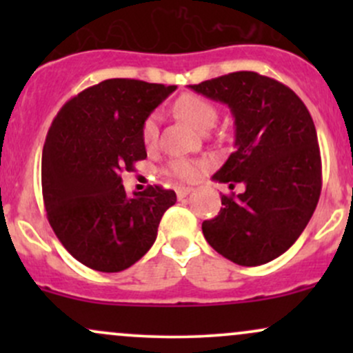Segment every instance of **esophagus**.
<instances>
[{"label":"esophagus","mask_w":353,"mask_h":353,"mask_svg":"<svg viewBox=\"0 0 353 353\" xmlns=\"http://www.w3.org/2000/svg\"><path fill=\"white\" fill-rule=\"evenodd\" d=\"M190 190H192V189L185 188V185H177V188H176V194H177V197H179V199H184V197L188 196Z\"/></svg>","instance_id":"esophagus-1"}]
</instances>
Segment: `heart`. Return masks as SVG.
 <instances>
[{"label":"heart","mask_w":353,"mask_h":353,"mask_svg":"<svg viewBox=\"0 0 353 353\" xmlns=\"http://www.w3.org/2000/svg\"><path fill=\"white\" fill-rule=\"evenodd\" d=\"M174 109H176L177 116L182 117L185 123L194 125L196 129H199V131H208L217 119L216 106L210 101L197 94H182L176 101V104H174ZM141 136H143V143L148 148H152L157 143V136H159V114L154 112V114L148 116V119L143 124ZM169 172L182 181H194L199 176L201 164L192 163V161L176 159L169 163Z\"/></svg>","instance_id":"b5f03b06"}]
</instances>
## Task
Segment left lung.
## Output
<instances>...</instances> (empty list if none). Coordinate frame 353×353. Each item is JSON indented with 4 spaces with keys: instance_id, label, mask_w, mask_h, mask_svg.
Masks as SVG:
<instances>
[{
    "instance_id": "obj_1",
    "label": "left lung",
    "mask_w": 353,
    "mask_h": 353,
    "mask_svg": "<svg viewBox=\"0 0 353 353\" xmlns=\"http://www.w3.org/2000/svg\"><path fill=\"white\" fill-rule=\"evenodd\" d=\"M189 88L228 104L234 117L236 151L212 181L245 185L222 196L224 208L202 222L205 241L234 264H267L289 250L317 208L322 163L309 109L285 84L254 71Z\"/></svg>"
}]
</instances>
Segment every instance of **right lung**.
Wrapping results in <instances>:
<instances>
[{"label":"right lung","mask_w":353,"mask_h":353,"mask_svg":"<svg viewBox=\"0 0 353 353\" xmlns=\"http://www.w3.org/2000/svg\"><path fill=\"white\" fill-rule=\"evenodd\" d=\"M176 86L106 79L68 101L43 148L44 208L56 237L76 261L121 272L151 249L176 192L149 185L128 196L121 174L148 157L144 121Z\"/></svg>","instance_id":"obj_1"}]
</instances>
